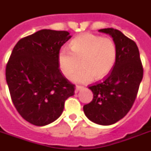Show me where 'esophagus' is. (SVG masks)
<instances>
[{
  "label": "esophagus",
  "instance_id": "esophagus-1",
  "mask_svg": "<svg viewBox=\"0 0 151 151\" xmlns=\"http://www.w3.org/2000/svg\"><path fill=\"white\" fill-rule=\"evenodd\" d=\"M83 88H84V87H82V86H81V85H77V86H76L75 92H78V91H80L81 89H82Z\"/></svg>",
  "mask_w": 151,
  "mask_h": 151
}]
</instances>
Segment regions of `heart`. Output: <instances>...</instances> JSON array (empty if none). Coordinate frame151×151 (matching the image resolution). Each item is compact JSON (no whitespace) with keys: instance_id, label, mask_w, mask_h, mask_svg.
Instances as JSON below:
<instances>
[{"instance_id":"heart-1","label":"heart","mask_w":151,"mask_h":151,"mask_svg":"<svg viewBox=\"0 0 151 151\" xmlns=\"http://www.w3.org/2000/svg\"><path fill=\"white\" fill-rule=\"evenodd\" d=\"M70 49L62 48L58 53V63L62 73L73 81L88 83L95 78L103 79L111 72L117 57V45L110 37L89 33L81 34L71 41Z\"/></svg>"}]
</instances>
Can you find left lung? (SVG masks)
Instances as JSON below:
<instances>
[{
  "label": "left lung",
  "instance_id": "obj_1",
  "mask_svg": "<svg viewBox=\"0 0 151 151\" xmlns=\"http://www.w3.org/2000/svg\"><path fill=\"white\" fill-rule=\"evenodd\" d=\"M99 31L113 37L117 48V61L103 81L88 87L93 92V99L83 110L92 122L110 125L123 118L133 105L143 68L135 41L118 29L107 28Z\"/></svg>",
  "mask_w": 151,
  "mask_h": 151
}]
</instances>
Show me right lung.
<instances>
[{"mask_svg": "<svg viewBox=\"0 0 151 151\" xmlns=\"http://www.w3.org/2000/svg\"><path fill=\"white\" fill-rule=\"evenodd\" d=\"M71 36L67 31L41 29L20 39L6 66L12 103L23 119L37 126L55 122L75 85L62 73L58 53Z\"/></svg>", "mask_w": 151, "mask_h": 151, "instance_id": "add662e5", "label": "right lung"}]
</instances>
